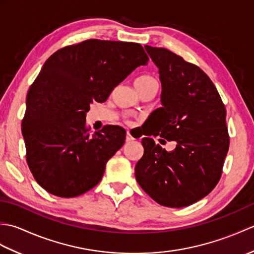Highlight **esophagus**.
<instances>
[{
  "instance_id": "34e87169",
  "label": "esophagus",
  "mask_w": 254,
  "mask_h": 254,
  "mask_svg": "<svg viewBox=\"0 0 254 254\" xmlns=\"http://www.w3.org/2000/svg\"><path fill=\"white\" fill-rule=\"evenodd\" d=\"M134 139V137L131 135L130 132H127V135H126V142L128 143V142H132Z\"/></svg>"
}]
</instances>
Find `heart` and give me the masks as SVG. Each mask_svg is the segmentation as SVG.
Here are the masks:
<instances>
[{
	"label": "heart",
	"instance_id": "obj_1",
	"mask_svg": "<svg viewBox=\"0 0 254 254\" xmlns=\"http://www.w3.org/2000/svg\"><path fill=\"white\" fill-rule=\"evenodd\" d=\"M135 86H138V87H143V86H147L150 84H157L156 79L149 75H143V76H139L135 79Z\"/></svg>",
	"mask_w": 254,
	"mask_h": 254
}]
</instances>
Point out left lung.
Masks as SVG:
<instances>
[{"instance_id":"8db88e82","label":"left lung","mask_w":254,"mask_h":254,"mask_svg":"<svg viewBox=\"0 0 254 254\" xmlns=\"http://www.w3.org/2000/svg\"><path fill=\"white\" fill-rule=\"evenodd\" d=\"M158 67L161 107L150 113L135 178L154 201L185 207L217 185L229 148L226 109L212 80L198 66L165 48L145 46ZM150 135L175 140L167 152Z\"/></svg>"}]
</instances>
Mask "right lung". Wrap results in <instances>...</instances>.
Listing matches in <instances>:
<instances>
[{"label": "right lung", "instance_id": "right-lung-1", "mask_svg": "<svg viewBox=\"0 0 254 254\" xmlns=\"http://www.w3.org/2000/svg\"><path fill=\"white\" fill-rule=\"evenodd\" d=\"M148 57L134 42L90 39L48 59L30 86L21 133L32 176L46 191L74 197L93 189L107 161L126 141V130L106 126L89 134L86 113Z\"/></svg>", "mask_w": 254, "mask_h": 254}]
</instances>
